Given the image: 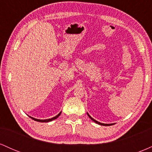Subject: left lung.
<instances>
[{"label": "left lung", "instance_id": "1", "mask_svg": "<svg viewBox=\"0 0 152 152\" xmlns=\"http://www.w3.org/2000/svg\"><path fill=\"white\" fill-rule=\"evenodd\" d=\"M88 116H89V118H91V120H93V121H94V122H96V124H100V125H102V126H110V125H111V124H102V123H100V122H99V121H96L95 119H94V118H92L91 116H89V114H88Z\"/></svg>", "mask_w": 152, "mask_h": 152}]
</instances>
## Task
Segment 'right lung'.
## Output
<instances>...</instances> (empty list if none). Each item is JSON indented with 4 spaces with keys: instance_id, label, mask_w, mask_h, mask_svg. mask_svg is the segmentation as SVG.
Masks as SVG:
<instances>
[{
    "instance_id": "add662e5",
    "label": "right lung",
    "mask_w": 152,
    "mask_h": 152,
    "mask_svg": "<svg viewBox=\"0 0 152 152\" xmlns=\"http://www.w3.org/2000/svg\"><path fill=\"white\" fill-rule=\"evenodd\" d=\"M61 112H60L59 113V114L57 115V116H56L55 117H53V118H48V119H44V120H41V119H37V118H33V117H30L32 118V119H34V121H39V122H48V121H52V120H54V119H56V118H57L59 116H60L61 115Z\"/></svg>"
}]
</instances>
